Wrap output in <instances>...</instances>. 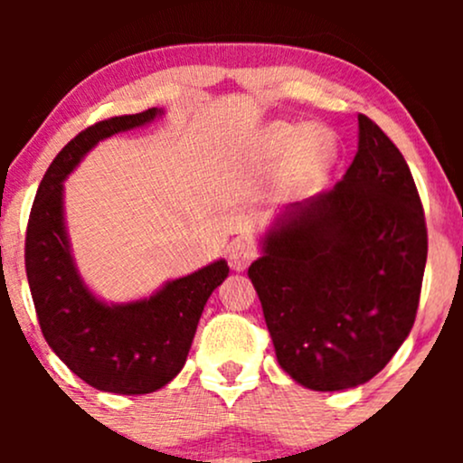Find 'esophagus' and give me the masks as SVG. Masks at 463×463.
Listing matches in <instances>:
<instances>
[{
    "label": "esophagus",
    "instance_id": "esophagus-1",
    "mask_svg": "<svg viewBox=\"0 0 463 463\" xmlns=\"http://www.w3.org/2000/svg\"><path fill=\"white\" fill-rule=\"evenodd\" d=\"M254 257H257V248L252 246L250 239L243 237L235 239L231 250H228V263H231V268L235 269V272H243V269L254 261Z\"/></svg>",
    "mask_w": 463,
    "mask_h": 463
}]
</instances>
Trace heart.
<instances>
[{
    "label": "heart",
    "instance_id": "b5f03b06",
    "mask_svg": "<svg viewBox=\"0 0 463 463\" xmlns=\"http://www.w3.org/2000/svg\"><path fill=\"white\" fill-rule=\"evenodd\" d=\"M265 152L272 156L287 154L280 174V195L296 200L313 194L337 154V143L331 130L322 126H289L276 124L263 137Z\"/></svg>",
    "mask_w": 463,
    "mask_h": 463
}]
</instances>
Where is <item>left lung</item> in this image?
Here are the masks:
<instances>
[{
  "label": "left lung",
  "instance_id": "8db88e82",
  "mask_svg": "<svg viewBox=\"0 0 463 463\" xmlns=\"http://www.w3.org/2000/svg\"><path fill=\"white\" fill-rule=\"evenodd\" d=\"M248 276L276 359L296 383H368L411 331L427 263L422 202L405 158L359 115L354 161L331 191L287 206Z\"/></svg>",
  "mask_w": 463,
  "mask_h": 463
}]
</instances>
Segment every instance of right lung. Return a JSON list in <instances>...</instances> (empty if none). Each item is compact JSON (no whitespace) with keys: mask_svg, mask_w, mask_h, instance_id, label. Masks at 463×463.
I'll list each match as a JSON object with an SVG mask.
<instances>
[{"mask_svg":"<svg viewBox=\"0 0 463 463\" xmlns=\"http://www.w3.org/2000/svg\"><path fill=\"white\" fill-rule=\"evenodd\" d=\"M161 115L147 109L113 117L69 141L41 180L25 235V272L45 342L84 383L110 394H150L183 370L206 300L228 276V263L217 259L130 302L102 300L80 276L62 183L99 141Z\"/></svg>","mask_w":463,"mask_h":463,"instance_id":"obj_1","label":"right lung"}]
</instances>
